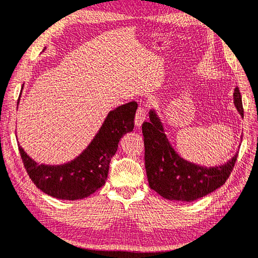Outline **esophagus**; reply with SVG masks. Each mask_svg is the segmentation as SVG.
Listing matches in <instances>:
<instances>
[{
	"mask_svg": "<svg viewBox=\"0 0 258 258\" xmlns=\"http://www.w3.org/2000/svg\"><path fill=\"white\" fill-rule=\"evenodd\" d=\"M145 117H146L145 109L140 107V108L138 109V112H136V114H135V120H134V123H135L136 127L140 128L141 126H142L143 122L145 120Z\"/></svg>",
	"mask_w": 258,
	"mask_h": 258,
	"instance_id": "1",
	"label": "esophagus"
}]
</instances>
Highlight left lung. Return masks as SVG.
<instances>
[{
  "mask_svg": "<svg viewBox=\"0 0 258 258\" xmlns=\"http://www.w3.org/2000/svg\"><path fill=\"white\" fill-rule=\"evenodd\" d=\"M234 104L244 118L238 87L234 90ZM150 122L143 123L145 169L150 188L168 200L191 203L220 188L233 170L237 152L225 163L205 166L183 159L170 143L156 109L149 113ZM241 139V138H240Z\"/></svg>",
  "mask_w": 258,
  "mask_h": 258,
  "instance_id": "8db88e82",
  "label": "left lung"
}]
</instances>
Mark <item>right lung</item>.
Returning <instances> with one entry per match:
<instances>
[{
	"label": "right lung",
	"mask_w": 258,
	"mask_h": 258,
	"mask_svg": "<svg viewBox=\"0 0 258 258\" xmlns=\"http://www.w3.org/2000/svg\"><path fill=\"white\" fill-rule=\"evenodd\" d=\"M136 109L138 103L130 102L110 110L87 148L63 164L35 162L19 144L30 179L44 194L57 199L79 200L93 195L106 182L110 160L117 151L120 139L133 131Z\"/></svg>",
	"instance_id": "right-lung-1"
}]
</instances>
